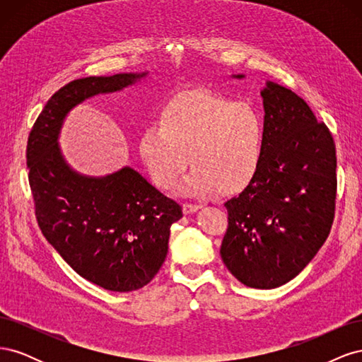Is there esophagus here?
<instances>
[{"label":"esophagus","instance_id":"34e87169","mask_svg":"<svg viewBox=\"0 0 362 362\" xmlns=\"http://www.w3.org/2000/svg\"><path fill=\"white\" fill-rule=\"evenodd\" d=\"M201 205L199 204H192V202H184L182 204V210L185 214H190V213H194L196 210H199Z\"/></svg>","mask_w":362,"mask_h":362}]
</instances>
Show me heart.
Returning <instances> with one entry per match:
<instances>
[{"label": "heart", "mask_w": 362, "mask_h": 362, "mask_svg": "<svg viewBox=\"0 0 362 362\" xmlns=\"http://www.w3.org/2000/svg\"><path fill=\"white\" fill-rule=\"evenodd\" d=\"M264 151V122L254 107L210 90L182 92L163 107L158 125L139 137L152 180L169 189L189 166L182 192L233 194L254 180Z\"/></svg>", "instance_id": "heart-1"}]
</instances>
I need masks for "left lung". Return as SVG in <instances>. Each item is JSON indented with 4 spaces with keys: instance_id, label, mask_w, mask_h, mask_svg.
Masks as SVG:
<instances>
[{
    "instance_id": "left-lung-1",
    "label": "left lung",
    "mask_w": 362,
    "mask_h": 362,
    "mask_svg": "<svg viewBox=\"0 0 362 362\" xmlns=\"http://www.w3.org/2000/svg\"><path fill=\"white\" fill-rule=\"evenodd\" d=\"M261 96L262 160L247 187L225 204L221 257L245 286L267 290L298 276L329 235L337 156L329 128L300 96L272 81Z\"/></svg>"
}]
</instances>
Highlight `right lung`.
<instances>
[{"label":"right lung","instance_id":"right-lung-1","mask_svg":"<svg viewBox=\"0 0 362 362\" xmlns=\"http://www.w3.org/2000/svg\"><path fill=\"white\" fill-rule=\"evenodd\" d=\"M145 74L74 80L54 93L27 144L28 182L42 234L84 279L110 291H134L154 278L168 255L181 205L131 168L89 178L64 163L57 137L72 107L116 92Z\"/></svg>","mask_w":362,"mask_h":362}]
</instances>
